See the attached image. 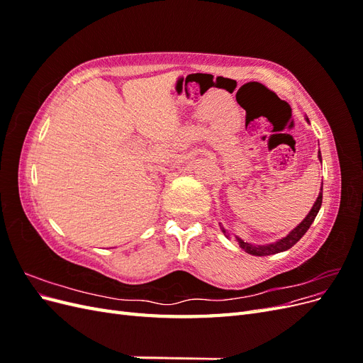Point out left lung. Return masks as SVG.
Instances as JSON below:
<instances>
[{
	"instance_id": "8db88e82",
	"label": "left lung",
	"mask_w": 363,
	"mask_h": 363,
	"mask_svg": "<svg viewBox=\"0 0 363 363\" xmlns=\"http://www.w3.org/2000/svg\"><path fill=\"white\" fill-rule=\"evenodd\" d=\"M318 157H320V160H321V152H318ZM321 204H323V186H321V192H320V195H318V199H316V201L312 207V211L309 212V215H307L303 219V223L296 225L286 238H283V239L279 240V242L269 244V245H251V244L244 242L242 239L236 238L238 242H239L240 248L245 250V252H248V255H252V256H271V255H277V252H281V251H286V250L292 248L296 242H298V240L304 236L307 230H309V227L315 221L318 212H320ZM223 232L225 233V236L230 238V233H227L224 228H223Z\"/></svg>"
}]
</instances>
